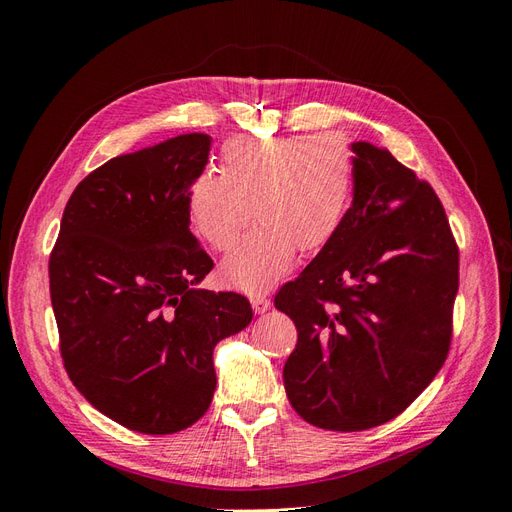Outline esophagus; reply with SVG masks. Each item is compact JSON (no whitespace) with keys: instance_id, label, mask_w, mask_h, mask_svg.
<instances>
[{"instance_id":"1","label":"esophagus","mask_w":512,"mask_h":512,"mask_svg":"<svg viewBox=\"0 0 512 512\" xmlns=\"http://www.w3.org/2000/svg\"><path fill=\"white\" fill-rule=\"evenodd\" d=\"M250 301H252V307L256 314H265L267 309H271V299L265 297V294H254Z\"/></svg>"}]
</instances>
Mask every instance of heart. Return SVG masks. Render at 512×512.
Wrapping results in <instances>:
<instances>
[{"label": "heart", "mask_w": 512, "mask_h": 512, "mask_svg": "<svg viewBox=\"0 0 512 512\" xmlns=\"http://www.w3.org/2000/svg\"><path fill=\"white\" fill-rule=\"evenodd\" d=\"M220 170L192 179L185 209L192 230L215 250L235 243L254 213L256 228L222 262L224 280L245 292L273 286L297 250L327 245L350 209L354 158L335 134L230 138Z\"/></svg>", "instance_id": "heart-1"}]
</instances>
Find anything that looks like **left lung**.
<instances>
[{"mask_svg":"<svg viewBox=\"0 0 512 512\" xmlns=\"http://www.w3.org/2000/svg\"><path fill=\"white\" fill-rule=\"evenodd\" d=\"M354 198L337 235L275 294L297 346L292 408L320 429L389 423L436 378L453 337L459 247L427 181L354 143Z\"/></svg>","mask_w":512,"mask_h":512,"instance_id":"8db88e82","label":"left lung"}]
</instances>
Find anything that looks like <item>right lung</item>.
<instances>
[{
    "instance_id": "right-lung-1",
    "label": "right lung",
    "mask_w": 512,
    "mask_h": 512,
    "mask_svg": "<svg viewBox=\"0 0 512 512\" xmlns=\"http://www.w3.org/2000/svg\"><path fill=\"white\" fill-rule=\"evenodd\" d=\"M207 134L108 160L72 192L49 258L59 350L91 406L132 431L194 425L213 399V348L252 305L196 284L213 260L190 232L185 194Z\"/></svg>"
}]
</instances>
